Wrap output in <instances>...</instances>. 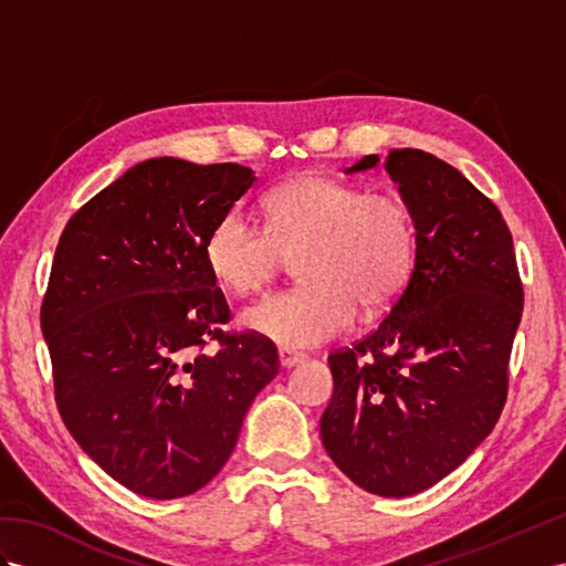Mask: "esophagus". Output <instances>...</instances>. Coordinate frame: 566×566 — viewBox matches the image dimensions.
I'll list each match as a JSON object with an SVG mask.
<instances>
[{"instance_id":"obj_1","label":"esophagus","mask_w":566,"mask_h":566,"mask_svg":"<svg viewBox=\"0 0 566 566\" xmlns=\"http://www.w3.org/2000/svg\"><path fill=\"white\" fill-rule=\"evenodd\" d=\"M303 360H306V354H301V352H292V349H280V364H282V368H294V366H298V364H303Z\"/></svg>"}]
</instances>
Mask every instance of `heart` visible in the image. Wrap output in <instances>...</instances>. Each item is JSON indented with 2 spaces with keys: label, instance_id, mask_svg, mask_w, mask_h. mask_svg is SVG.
<instances>
[{
  "label": "heart",
  "instance_id": "heart-1",
  "mask_svg": "<svg viewBox=\"0 0 566 566\" xmlns=\"http://www.w3.org/2000/svg\"><path fill=\"white\" fill-rule=\"evenodd\" d=\"M268 229L239 208L224 212L202 245L208 272L227 294L265 289L286 258L298 260L303 284L274 294L241 315L243 327L286 349L325 344L370 313L392 306L418 258V224L399 193L323 174L289 179L265 196Z\"/></svg>",
  "mask_w": 566,
  "mask_h": 566
}]
</instances>
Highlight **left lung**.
<instances>
[{
    "mask_svg": "<svg viewBox=\"0 0 566 566\" xmlns=\"http://www.w3.org/2000/svg\"><path fill=\"white\" fill-rule=\"evenodd\" d=\"M378 163L366 155L346 174ZM385 169L416 214V268L382 323L329 354L321 438L358 488L407 497L495 428L524 286L502 212L459 169L413 148L389 150Z\"/></svg>",
    "mask_w": 566,
    "mask_h": 566,
    "instance_id": "1",
    "label": "left lung"
}]
</instances>
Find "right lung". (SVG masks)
<instances>
[{
  "label": "right lung",
  "instance_id": "right-lung-1",
  "mask_svg": "<svg viewBox=\"0 0 566 566\" xmlns=\"http://www.w3.org/2000/svg\"><path fill=\"white\" fill-rule=\"evenodd\" d=\"M253 181L234 163L145 159L85 202L56 243L40 308L56 407L83 452L143 497L208 485L280 370L268 337L222 329L231 313L202 255Z\"/></svg>",
  "mask_w": 566,
  "mask_h": 566
}]
</instances>
